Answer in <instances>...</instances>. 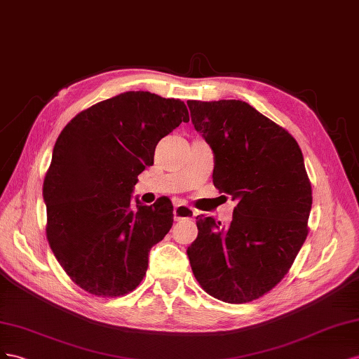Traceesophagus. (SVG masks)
Here are the masks:
<instances>
[{
    "instance_id": "esophagus-1",
    "label": "esophagus",
    "mask_w": 359,
    "mask_h": 359,
    "mask_svg": "<svg viewBox=\"0 0 359 359\" xmlns=\"http://www.w3.org/2000/svg\"><path fill=\"white\" fill-rule=\"evenodd\" d=\"M174 221H183V219H192L196 217V209H192L188 204H176L174 206Z\"/></svg>"
}]
</instances>
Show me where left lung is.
I'll list each match as a JSON object with an SVG mask.
<instances>
[{"label": "left lung", "mask_w": 359, "mask_h": 359, "mask_svg": "<svg viewBox=\"0 0 359 359\" xmlns=\"http://www.w3.org/2000/svg\"><path fill=\"white\" fill-rule=\"evenodd\" d=\"M213 150V185L238 200L230 225L197 217L188 247L201 287L229 304L259 299L289 272L309 234L311 183L296 140L242 100H188Z\"/></svg>", "instance_id": "left-lung-1"}]
</instances>
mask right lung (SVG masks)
<instances>
[{"instance_id": "right-lung-1", "label": "right lung", "mask_w": 359, "mask_h": 359, "mask_svg": "<svg viewBox=\"0 0 359 359\" xmlns=\"http://www.w3.org/2000/svg\"><path fill=\"white\" fill-rule=\"evenodd\" d=\"M182 121L180 99L126 91L81 111L61 130L43 182L46 238L61 268L86 292L116 298L138 287L149 252L172 225L170 198L151 206L130 194L156 144Z\"/></svg>"}]
</instances>
